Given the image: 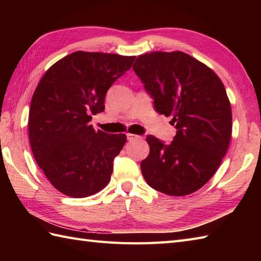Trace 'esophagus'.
<instances>
[{
	"mask_svg": "<svg viewBox=\"0 0 261 261\" xmlns=\"http://www.w3.org/2000/svg\"><path fill=\"white\" fill-rule=\"evenodd\" d=\"M126 138H127V140L131 141V140L138 139V138H139V136H136V135H132V134H126Z\"/></svg>",
	"mask_w": 261,
	"mask_h": 261,
	"instance_id": "esophagus-1",
	"label": "esophagus"
}]
</instances>
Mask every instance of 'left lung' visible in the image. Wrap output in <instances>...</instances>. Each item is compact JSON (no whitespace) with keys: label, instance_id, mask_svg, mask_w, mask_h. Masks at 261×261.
Wrapping results in <instances>:
<instances>
[{"label":"left lung","instance_id":"obj_1","mask_svg":"<svg viewBox=\"0 0 261 261\" xmlns=\"http://www.w3.org/2000/svg\"><path fill=\"white\" fill-rule=\"evenodd\" d=\"M132 68L154 110L173 116L177 130L169 145L147 137L150 151L140 165L143 177L170 196L196 192L219 168L231 140V105L222 81L181 51L141 55Z\"/></svg>","mask_w":261,"mask_h":261}]
</instances>
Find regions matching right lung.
<instances>
[{
	"label": "right lung",
	"mask_w": 261,
	"mask_h": 261,
	"mask_svg": "<svg viewBox=\"0 0 261 261\" xmlns=\"http://www.w3.org/2000/svg\"><path fill=\"white\" fill-rule=\"evenodd\" d=\"M135 59L75 51L54 64L39 82L29 112L30 145L39 167L65 195L90 196L110 181L126 137L95 131L90 121L103 112L108 90Z\"/></svg>",
	"instance_id": "obj_1"
}]
</instances>
